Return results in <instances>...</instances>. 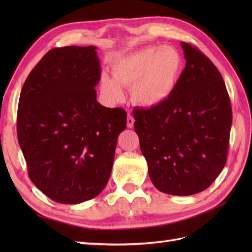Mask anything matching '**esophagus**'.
I'll list each match as a JSON object with an SVG mask.
<instances>
[{
	"instance_id": "34e87169",
	"label": "esophagus",
	"mask_w": 252,
	"mask_h": 252,
	"mask_svg": "<svg viewBox=\"0 0 252 252\" xmlns=\"http://www.w3.org/2000/svg\"><path fill=\"white\" fill-rule=\"evenodd\" d=\"M134 125V119L132 116H130V114H128L127 117V127L128 128H132Z\"/></svg>"
}]
</instances>
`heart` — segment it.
<instances>
[{
    "label": "heart",
    "mask_w": 252,
    "mask_h": 252,
    "mask_svg": "<svg viewBox=\"0 0 252 252\" xmlns=\"http://www.w3.org/2000/svg\"><path fill=\"white\" fill-rule=\"evenodd\" d=\"M183 69L184 59L177 47H146L114 61L112 78H101V93L107 102L118 104L125 97L122 87L131 88L136 104L145 108H158L174 94Z\"/></svg>",
    "instance_id": "heart-1"
}]
</instances>
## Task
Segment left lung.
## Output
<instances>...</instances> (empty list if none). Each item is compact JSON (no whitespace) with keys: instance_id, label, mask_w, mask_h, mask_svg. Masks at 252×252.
I'll use <instances>...</instances> for the list:
<instances>
[{"instance_id":"obj_1","label":"left lung","mask_w":252,"mask_h":252,"mask_svg":"<svg viewBox=\"0 0 252 252\" xmlns=\"http://www.w3.org/2000/svg\"><path fill=\"white\" fill-rule=\"evenodd\" d=\"M186 66L172 96L158 108L134 109V130L152 184L171 195L207 189L223 170L232 122L218 68L181 42Z\"/></svg>"}]
</instances>
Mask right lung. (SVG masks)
Returning a JSON list of instances; mask_svg holds the SVG:
<instances>
[{
  "label": "right lung",
  "mask_w": 252,
  "mask_h": 252,
  "mask_svg": "<svg viewBox=\"0 0 252 252\" xmlns=\"http://www.w3.org/2000/svg\"><path fill=\"white\" fill-rule=\"evenodd\" d=\"M101 64L95 46L49 50L23 85L18 140L30 180L52 201L80 204L110 178L127 114L96 101Z\"/></svg>",
  "instance_id": "add662e5"
}]
</instances>
